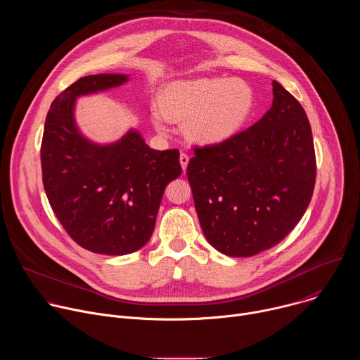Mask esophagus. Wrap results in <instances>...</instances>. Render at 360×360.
I'll return each mask as SVG.
<instances>
[{"mask_svg": "<svg viewBox=\"0 0 360 360\" xmlns=\"http://www.w3.org/2000/svg\"><path fill=\"white\" fill-rule=\"evenodd\" d=\"M179 162H181V167H182V171L185 172V169H186V167H188V162H189V155L188 153H181L179 155Z\"/></svg>", "mask_w": 360, "mask_h": 360, "instance_id": "esophagus-1", "label": "esophagus"}]
</instances>
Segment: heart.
Segmentation results:
<instances>
[{"instance_id": "1", "label": "heart", "mask_w": 360, "mask_h": 360, "mask_svg": "<svg viewBox=\"0 0 360 360\" xmlns=\"http://www.w3.org/2000/svg\"><path fill=\"white\" fill-rule=\"evenodd\" d=\"M253 108V91L242 79L199 78L168 84L161 94V108H153L155 127L165 131L168 120L185 121L189 139L211 145L232 138Z\"/></svg>"}]
</instances>
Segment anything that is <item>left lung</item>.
<instances>
[{
    "label": "left lung",
    "instance_id": "8db88e82",
    "mask_svg": "<svg viewBox=\"0 0 360 360\" xmlns=\"http://www.w3.org/2000/svg\"><path fill=\"white\" fill-rule=\"evenodd\" d=\"M271 110L232 138L195 146L186 175L205 238L248 258L278 245L302 219L316 179L309 120L274 81Z\"/></svg>",
    "mask_w": 360,
    "mask_h": 360
}]
</instances>
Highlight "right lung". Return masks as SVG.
Wrapping results in <instances>:
<instances>
[{
    "mask_svg": "<svg viewBox=\"0 0 360 360\" xmlns=\"http://www.w3.org/2000/svg\"><path fill=\"white\" fill-rule=\"evenodd\" d=\"M127 81L124 74H98L70 85L51 104L41 143L51 208L79 246L102 255L132 253L149 240L164 191L182 174L178 149H150L135 129L99 145L77 128L78 96Z\"/></svg>",
    "mask_w": 360,
    "mask_h": 360,
    "instance_id": "1",
    "label": "right lung"
}]
</instances>
